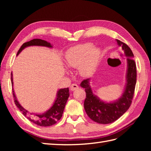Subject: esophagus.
Segmentation results:
<instances>
[{
    "instance_id": "obj_1",
    "label": "esophagus",
    "mask_w": 151,
    "mask_h": 151,
    "mask_svg": "<svg viewBox=\"0 0 151 151\" xmlns=\"http://www.w3.org/2000/svg\"><path fill=\"white\" fill-rule=\"evenodd\" d=\"M77 89H78V86L77 84H71V86H70V89L71 91H75Z\"/></svg>"
}]
</instances>
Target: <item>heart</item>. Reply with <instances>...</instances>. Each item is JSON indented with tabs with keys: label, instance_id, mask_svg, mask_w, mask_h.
<instances>
[{
	"label": "heart",
	"instance_id": "heart-1",
	"mask_svg": "<svg viewBox=\"0 0 151 151\" xmlns=\"http://www.w3.org/2000/svg\"><path fill=\"white\" fill-rule=\"evenodd\" d=\"M101 59V51L91 43H84L73 47L67 50L64 62L68 67H78L82 76H88L94 71Z\"/></svg>",
	"mask_w": 151,
	"mask_h": 151
}]
</instances>
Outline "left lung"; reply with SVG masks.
Returning a JSON list of instances; mask_svg holds the SVG:
<instances>
[{"instance_id": "obj_1", "label": "left lung", "mask_w": 151, "mask_h": 151, "mask_svg": "<svg viewBox=\"0 0 151 151\" xmlns=\"http://www.w3.org/2000/svg\"><path fill=\"white\" fill-rule=\"evenodd\" d=\"M117 42L124 50L128 64L127 84L121 97L114 102H104L93 93L89 86V78L84 80L81 84L86 93L84 103L86 114L91 120L100 124L111 123L122 116L130 106L135 90L137 73L133 52L127 44L119 40Z\"/></svg>"}]
</instances>
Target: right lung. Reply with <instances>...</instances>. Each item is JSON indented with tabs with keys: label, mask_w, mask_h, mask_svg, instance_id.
<instances>
[{
	"label": "right lung",
	"mask_w": 151,
	"mask_h": 151,
	"mask_svg": "<svg viewBox=\"0 0 151 151\" xmlns=\"http://www.w3.org/2000/svg\"><path fill=\"white\" fill-rule=\"evenodd\" d=\"M44 46L47 47H52L50 43H48L47 41L42 40L41 39H34L30 41H28L22 44L20 49L18 50L17 56L20 53L22 49H24L25 47L28 46ZM11 81L12 84L13 86V76L12 73H11ZM13 96L14 98L15 104L17 106V108L19 109L22 114L26 117L28 120L32 122L33 123L39 125L41 127H49L56 124L58 121H59L61 117H62V114L64 110V108L65 106L66 102L67 99L69 97V88L60 89L58 91L57 97L53 106L51 107L49 110L45 112L43 114H34L28 111L27 110L21 106V104L19 103L17 99H16L15 95L14 93V88H12Z\"/></svg>",
	"instance_id": "1"
}]
</instances>
